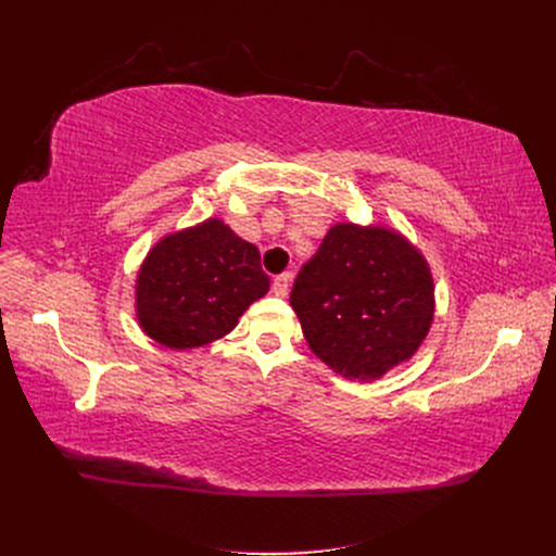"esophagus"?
Segmentation results:
<instances>
[{
    "label": "esophagus",
    "mask_w": 556,
    "mask_h": 556,
    "mask_svg": "<svg viewBox=\"0 0 556 556\" xmlns=\"http://www.w3.org/2000/svg\"><path fill=\"white\" fill-rule=\"evenodd\" d=\"M290 281H293V275H290V273L277 275L275 281H273V293L279 295V298H286L288 290H290Z\"/></svg>",
    "instance_id": "esophagus-1"
}]
</instances>
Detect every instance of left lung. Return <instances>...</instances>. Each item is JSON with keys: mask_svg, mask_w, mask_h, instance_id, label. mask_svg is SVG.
<instances>
[{"mask_svg": "<svg viewBox=\"0 0 556 556\" xmlns=\"http://www.w3.org/2000/svg\"><path fill=\"white\" fill-rule=\"evenodd\" d=\"M290 306L313 354L346 378L374 381L413 358L434 313L426 258L386 227L340 223L306 261Z\"/></svg>", "mask_w": 556, "mask_h": 556, "instance_id": "obj_1", "label": "left lung"}]
</instances>
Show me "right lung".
I'll return each mask as SVG.
<instances>
[{
  "label": "right lung",
  "instance_id": "1",
  "mask_svg": "<svg viewBox=\"0 0 556 556\" xmlns=\"http://www.w3.org/2000/svg\"><path fill=\"white\" fill-rule=\"evenodd\" d=\"M258 250L210 218L162 239L137 275V319L168 349L223 338L243 311L268 293Z\"/></svg>",
  "mask_w": 556,
  "mask_h": 556
}]
</instances>
